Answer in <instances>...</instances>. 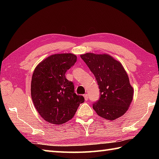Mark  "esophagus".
Returning <instances> with one entry per match:
<instances>
[{"label": "esophagus", "instance_id": "obj_1", "mask_svg": "<svg viewBox=\"0 0 159 159\" xmlns=\"http://www.w3.org/2000/svg\"><path fill=\"white\" fill-rule=\"evenodd\" d=\"M84 98H85V100H87L89 99L88 98V96H87V94H84Z\"/></svg>", "mask_w": 159, "mask_h": 159}]
</instances>
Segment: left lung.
<instances>
[{"label":"left lung","mask_w":159,"mask_h":159,"mask_svg":"<svg viewBox=\"0 0 159 159\" xmlns=\"http://www.w3.org/2000/svg\"><path fill=\"white\" fill-rule=\"evenodd\" d=\"M95 76L100 89L93 109L102 118L114 120L126 112L133 100V88L122 65L108 55H80Z\"/></svg>","instance_id":"obj_1"}]
</instances>
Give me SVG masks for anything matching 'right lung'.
Wrapping results in <instances>:
<instances>
[{
  "instance_id": "obj_1",
  "label": "right lung",
  "mask_w": 159,
  "mask_h": 159,
  "mask_svg": "<svg viewBox=\"0 0 159 159\" xmlns=\"http://www.w3.org/2000/svg\"><path fill=\"white\" fill-rule=\"evenodd\" d=\"M71 53L56 54L47 57L35 67L31 80V98L35 109L46 121L61 125L72 119L83 96L74 92V83L66 72L76 63Z\"/></svg>"
}]
</instances>
